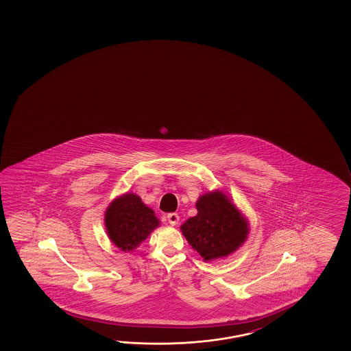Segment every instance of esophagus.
I'll list each match as a JSON object with an SVG mask.
<instances>
[{
	"mask_svg": "<svg viewBox=\"0 0 351 351\" xmlns=\"http://www.w3.org/2000/svg\"><path fill=\"white\" fill-rule=\"evenodd\" d=\"M167 221H169V224L171 225V226H175V225H178V220H180V217H178V213H169L167 215Z\"/></svg>",
	"mask_w": 351,
	"mask_h": 351,
	"instance_id": "esophagus-1",
	"label": "esophagus"
}]
</instances>
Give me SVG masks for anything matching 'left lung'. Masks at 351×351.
Listing matches in <instances>:
<instances>
[{"instance_id": "obj_1", "label": "left lung", "mask_w": 351, "mask_h": 351, "mask_svg": "<svg viewBox=\"0 0 351 351\" xmlns=\"http://www.w3.org/2000/svg\"><path fill=\"white\" fill-rule=\"evenodd\" d=\"M195 207L197 215L186 220L181 231L204 261L226 257L246 241L247 220L221 191L201 195Z\"/></svg>"}]
</instances>
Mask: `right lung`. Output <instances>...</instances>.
Here are the masks:
<instances>
[{"mask_svg": "<svg viewBox=\"0 0 351 351\" xmlns=\"http://www.w3.org/2000/svg\"><path fill=\"white\" fill-rule=\"evenodd\" d=\"M159 223L154 210L147 207L138 195L130 192L111 202L105 212L109 239L122 251L138 247Z\"/></svg>", "mask_w": 351, "mask_h": 351, "instance_id": "1", "label": "right lung"}]
</instances>
